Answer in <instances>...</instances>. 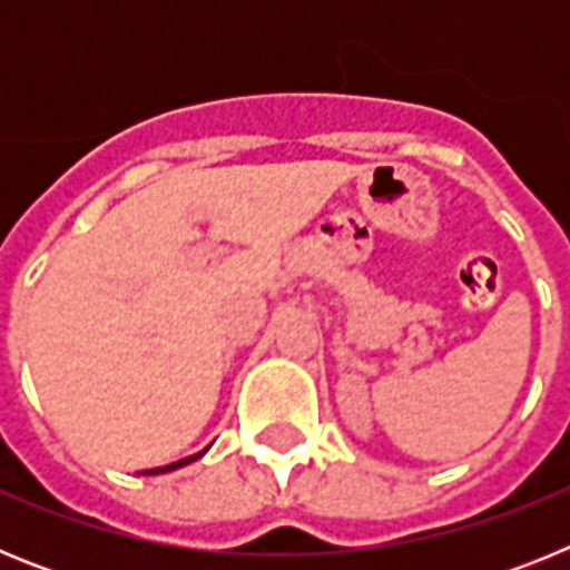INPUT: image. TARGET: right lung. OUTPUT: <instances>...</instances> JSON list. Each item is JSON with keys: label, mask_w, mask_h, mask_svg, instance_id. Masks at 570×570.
I'll use <instances>...</instances> for the list:
<instances>
[{"label": "right lung", "mask_w": 570, "mask_h": 570, "mask_svg": "<svg viewBox=\"0 0 570 570\" xmlns=\"http://www.w3.org/2000/svg\"><path fill=\"white\" fill-rule=\"evenodd\" d=\"M205 451H208V448H205ZM205 451H199V454H194V456H185V460H179V462H170V465H165V468H150V471H145V473H168V471H176V468L190 465V462H194V460H199V456H203Z\"/></svg>", "instance_id": "obj_1"}]
</instances>
